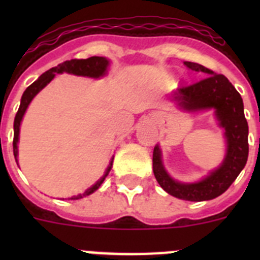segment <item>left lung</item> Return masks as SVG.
I'll use <instances>...</instances> for the list:
<instances>
[{
	"label": "left lung",
	"instance_id": "left-lung-1",
	"mask_svg": "<svg viewBox=\"0 0 260 260\" xmlns=\"http://www.w3.org/2000/svg\"><path fill=\"white\" fill-rule=\"evenodd\" d=\"M186 68L202 71L206 77L198 82L182 86L174 93V100L187 110H201L213 108L220 125L225 128L228 151L219 169L197 183H180L168 176L161 162L160 150H153L152 168L158 185L168 194L190 202L210 201L229 189L241 173L249 156V126L243 113L242 98L233 84L222 74L194 63L183 62Z\"/></svg>",
	"mask_w": 260,
	"mask_h": 260
}]
</instances>
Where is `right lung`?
Returning <instances> with one entry per match:
<instances>
[{
  "mask_svg": "<svg viewBox=\"0 0 260 260\" xmlns=\"http://www.w3.org/2000/svg\"><path fill=\"white\" fill-rule=\"evenodd\" d=\"M108 59L104 58V57H89V58L86 59H70V61H65L59 63V65L54 66V68L49 69L48 71H45L44 74L40 75L38 80H35L31 86H28L26 88V91L23 92L22 100H20V105L19 109L17 112V116H15V119H14V139H13V151H14V157L17 160L18 156V137H19V126L20 122H22L23 114L26 112L27 107L31 103V100L35 98L36 93L39 91L44 88L48 83H49L50 80L54 78L56 74H61V73H70V74H75V75H83V77H91V78H99L102 77V75L105 74V71H107V66H108ZM112 162L113 160L110 161L109 167H108L107 172H105L104 177H103L102 180L98 181L92 187H89L87 191H84L83 194H79L77 197H73L70 199H80L83 198V197H87V195L92 194L93 191L100 187V185L103 183V181L105 180V177L108 176L109 171L112 169Z\"/></svg>",
  "mask_w": 260,
  "mask_h": 260,
  "instance_id": "obj_1",
  "label": "right lung"
}]
</instances>
